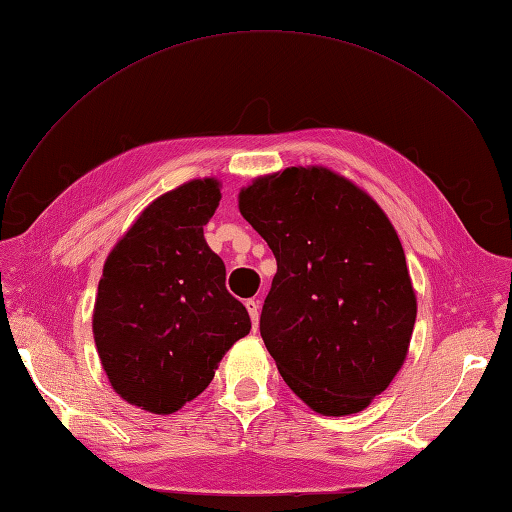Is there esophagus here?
<instances>
[{
    "label": "esophagus",
    "instance_id": "obj_1",
    "mask_svg": "<svg viewBox=\"0 0 512 512\" xmlns=\"http://www.w3.org/2000/svg\"><path fill=\"white\" fill-rule=\"evenodd\" d=\"M245 307L247 312H250V318H252V324H254V331L258 329V320H260V303L256 299H247L245 301Z\"/></svg>",
    "mask_w": 512,
    "mask_h": 512
}]
</instances>
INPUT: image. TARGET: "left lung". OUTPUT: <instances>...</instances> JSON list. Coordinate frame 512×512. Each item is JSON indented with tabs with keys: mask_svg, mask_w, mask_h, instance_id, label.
Returning <instances> with one entry per match:
<instances>
[{
	"mask_svg": "<svg viewBox=\"0 0 512 512\" xmlns=\"http://www.w3.org/2000/svg\"><path fill=\"white\" fill-rule=\"evenodd\" d=\"M239 211L277 260L260 335L284 382L324 416L361 412L404 365L416 320L393 224L322 166L256 179Z\"/></svg>",
	"mask_w": 512,
	"mask_h": 512,
	"instance_id": "8db88e82",
	"label": "left lung"
}]
</instances>
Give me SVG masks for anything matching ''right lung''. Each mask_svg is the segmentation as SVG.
I'll return each instance as SVG.
<instances>
[{"label":"right lung","instance_id":"add662e5","mask_svg":"<svg viewBox=\"0 0 512 512\" xmlns=\"http://www.w3.org/2000/svg\"><path fill=\"white\" fill-rule=\"evenodd\" d=\"M220 198L215 179L162 194L104 262L94 307L100 361L115 393L153 414H173L203 393L252 329L203 235Z\"/></svg>","mask_w":512,"mask_h":512}]
</instances>
